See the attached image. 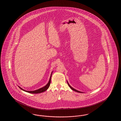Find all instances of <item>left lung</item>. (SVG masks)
<instances>
[{
	"instance_id": "left-lung-1",
	"label": "left lung",
	"mask_w": 121,
	"mask_h": 121,
	"mask_svg": "<svg viewBox=\"0 0 121 121\" xmlns=\"http://www.w3.org/2000/svg\"><path fill=\"white\" fill-rule=\"evenodd\" d=\"M67 84H68V85H69V88H71L72 90H73V91H76V92H79V93H84L83 92L79 91H78V90H77L75 89H74V88H72V87H71L70 85H69V83H68V82H67Z\"/></svg>"
}]
</instances>
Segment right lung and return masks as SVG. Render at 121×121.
<instances>
[{
    "label": "right lung",
    "mask_w": 121,
    "mask_h": 121,
    "mask_svg": "<svg viewBox=\"0 0 121 121\" xmlns=\"http://www.w3.org/2000/svg\"><path fill=\"white\" fill-rule=\"evenodd\" d=\"M52 73H51V76H50V79H49V82H48V83L45 86L41 88H39V89H38L37 90H34V91H26V90L23 89V88H22L21 87H20L19 86H18L22 90H23L24 91L27 92L28 93H30L37 94V93H42V92H43V91H45L48 88H49V86H50V84H51V77H52Z\"/></svg>",
    "instance_id": "obj_1"
}]
</instances>
